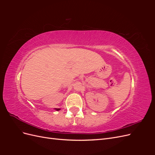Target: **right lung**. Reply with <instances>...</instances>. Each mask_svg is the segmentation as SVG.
I'll return each mask as SVG.
<instances>
[{
  "label": "right lung",
  "instance_id": "add662e5",
  "mask_svg": "<svg viewBox=\"0 0 155 155\" xmlns=\"http://www.w3.org/2000/svg\"><path fill=\"white\" fill-rule=\"evenodd\" d=\"M55 110H56L57 111H58V110H60V109H55Z\"/></svg>",
  "mask_w": 155,
  "mask_h": 155
}]
</instances>
